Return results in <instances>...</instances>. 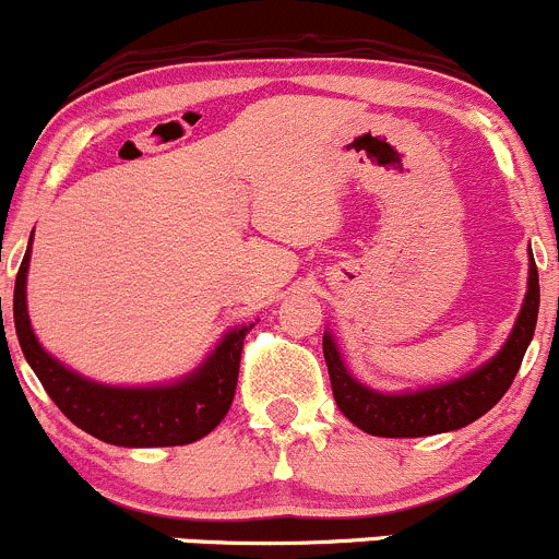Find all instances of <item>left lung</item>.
Here are the masks:
<instances>
[{"label":"left lung","mask_w":559,"mask_h":559,"mask_svg":"<svg viewBox=\"0 0 559 559\" xmlns=\"http://www.w3.org/2000/svg\"><path fill=\"white\" fill-rule=\"evenodd\" d=\"M538 304V269L531 255V280H527L525 304H522L520 318H516L514 331H511L503 349L495 355L490 364L476 368L474 373L457 379V382L404 395H384L355 382L342 364L336 344L325 333L322 336V355H325L328 377H331L333 401H336V406L342 408L349 423L358 425L360 430L371 436H384V439H417V436L465 428L474 419H479L481 414L490 412L514 382L522 358L527 353V344L536 333Z\"/></svg>","instance_id":"obj_1"}]
</instances>
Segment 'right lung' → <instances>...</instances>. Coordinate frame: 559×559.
Instances as JSON below:
<instances>
[{"instance_id":"obj_1","label":"right lung","mask_w":559,"mask_h":559,"mask_svg":"<svg viewBox=\"0 0 559 559\" xmlns=\"http://www.w3.org/2000/svg\"><path fill=\"white\" fill-rule=\"evenodd\" d=\"M28 252L23 255L13 293L19 344L43 382L45 393L80 430L115 447H182L204 439L221 425L237 393L239 360L252 325L226 333L199 371L164 388H107L69 371L39 347L26 312ZM2 309V298H0Z\"/></svg>"}]
</instances>
